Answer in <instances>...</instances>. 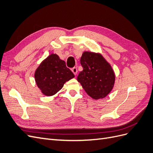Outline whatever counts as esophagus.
<instances>
[{
    "label": "esophagus",
    "instance_id": "1",
    "mask_svg": "<svg viewBox=\"0 0 153 153\" xmlns=\"http://www.w3.org/2000/svg\"><path fill=\"white\" fill-rule=\"evenodd\" d=\"M71 71H72V72L74 73V75H76V73H77V68H75V67H74V68H73L72 69H71Z\"/></svg>",
    "mask_w": 153,
    "mask_h": 153
}]
</instances>
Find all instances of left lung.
Masks as SVG:
<instances>
[{
	"label": "left lung",
	"instance_id": "obj_1",
	"mask_svg": "<svg viewBox=\"0 0 153 153\" xmlns=\"http://www.w3.org/2000/svg\"><path fill=\"white\" fill-rule=\"evenodd\" d=\"M80 64L83 70L77 76L83 89L94 100L105 98L112 91L115 74L109 63L100 53L85 52Z\"/></svg>",
	"mask_w": 153,
	"mask_h": 153
}]
</instances>
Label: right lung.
Listing matches in <instances>:
<instances>
[{
    "mask_svg": "<svg viewBox=\"0 0 153 153\" xmlns=\"http://www.w3.org/2000/svg\"><path fill=\"white\" fill-rule=\"evenodd\" d=\"M35 80L42 93L52 96L61 90L64 83L75 77L66 62L56 54H51L41 63L35 72Z\"/></svg>",
    "mask_w": 153,
    "mask_h": 153,
    "instance_id": "obj_1",
    "label": "right lung"
}]
</instances>
